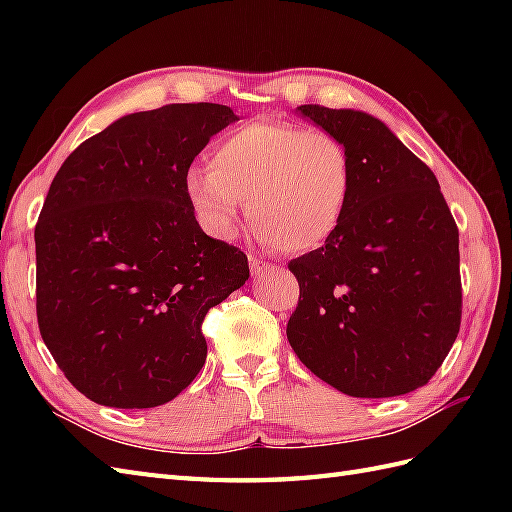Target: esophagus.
I'll list each match as a JSON object with an SVG mask.
<instances>
[{
    "label": "esophagus",
    "instance_id": "34e87169",
    "mask_svg": "<svg viewBox=\"0 0 512 512\" xmlns=\"http://www.w3.org/2000/svg\"><path fill=\"white\" fill-rule=\"evenodd\" d=\"M248 266H250V273H253V275H262V273H266V270L273 268L266 262V259H259L255 255H248Z\"/></svg>",
    "mask_w": 512,
    "mask_h": 512
}]
</instances>
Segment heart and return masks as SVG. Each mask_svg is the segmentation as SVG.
Segmentation results:
<instances>
[{
	"mask_svg": "<svg viewBox=\"0 0 512 512\" xmlns=\"http://www.w3.org/2000/svg\"><path fill=\"white\" fill-rule=\"evenodd\" d=\"M354 189L341 138L286 121H253L217 138L211 169L193 167L184 193L209 233L231 237L248 202L257 235L310 253L339 233Z\"/></svg>",
	"mask_w": 512,
	"mask_h": 512,
	"instance_id": "b5f03b06",
	"label": "heart"
}]
</instances>
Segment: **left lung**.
Wrapping results in <instances>:
<instances>
[{"label": "left lung", "mask_w": 512, "mask_h": 512, "mask_svg": "<svg viewBox=\"0 0 512 512\" xmlns=\"http://www.w3.org/2000/svg\"><path fill=\"white\" fill-rule=\"evenodd\" d=\"M341 138L354 189L328 244L292 259L288 341L312 374L354 398L427 385L462 321L460 233L438 178L378 118L301 105Z\"/></svg>", "instance_id": "left-lung-1"}]
</instances>
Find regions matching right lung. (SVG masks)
Listing matches in <instances>:
<instances>
[{
  "label": "right lung",
  "instance_id": "1",
  "mask_svg": "<svg viewBox=\"0 0 512 512\" xmlns=\"http://www.w3.org/2000/svg\"><path fill=\"white\" fill-rule=\"evenodd\" d=\"M237 121L217 103L118 118L65 158L35 226L37 321L54 363L105 407L176 398L206 361L202 321L248 257L206 235L184 176Z\"/></svg>",
  "mask_w": 512,
  "mask_h": 512
}]
</instances>
